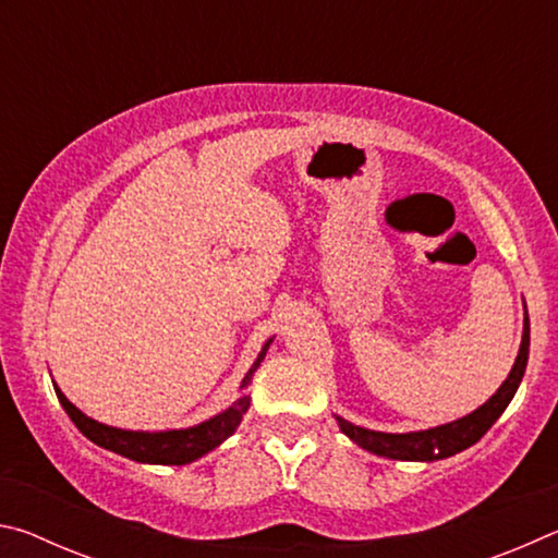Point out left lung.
Listing matches in <instances>:
<instances>
[{"instance_id": "1", "label": "left lung", "mask_w": 558, "mask_h": 558, "mask_svg": "<svg viewBox=\"0 0 558 558\" xmlns=\"http://www.w3.org/2000/svg\"><path fill=\"white\" fill-rule=\"evenodd\" d=\"M526 359H529V317H524L522 347H519L512 372H509L505 384L499 386L493 399L480 405L477 411L465 415V418L446 423V426H438V428L418 430V433H379L362 426H352V423L337 418L339 428H342L344 436L352 438L356 446H362L364 450H369L374 456H381V458L423 460V462L450 458L460 450L475 446V442L483 438L489 428H493V423L499 418V415L505 413L509 401L514 399L519 381H522Z\"/></svg>"}]
</instances>
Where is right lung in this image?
I'll return each instance as SVG.
<instances>
[{
    "mask_svg": "<svg viewBox=\"0 0 558 558\" xmlns=\"http://www.w3.org/2000/svg\"><path fill=\"white\" fill-rule=\"evenodd\" d=\"M270 342L272 339H268V342L263 344L256 364L251 366L248 374H245L241 386H248V381L253 379V372L260 366ZM56 396H59L63 411L69 413V418L75 423V428H78L88 440H93L100 448L118 452V456H125L130 460L149 462V465H186V462L206 456V452L214 450L216 446H221V442L229 438L235 428H239L243 413L248 411L251 405L248 396H243V399L235 401L231 409H226L223 413L214 415V418L204 421L194 428L140 433V430H120V428L102 426V423L88 418L86 413L75 409V405L61 393V389H56Z\"/></svg>",
    "mask_w": 558,
    "mask_h": 558,
    "instance_id": "1",
    "label": "right lung"
}]
</instances>
